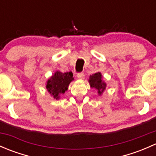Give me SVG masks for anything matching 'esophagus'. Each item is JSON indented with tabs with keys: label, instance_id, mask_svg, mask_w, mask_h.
I'll list each match as a JSON object with an SVG mask.
<instances>
[{
	"label": "esophagus",
	"instance_id": "esophagus-1",
	"mask_svg": "<svg viewBox=\"0 0 156 156\" xmlns=\"http://www.w3.org/2000/svg\"><path fill=\"white\" fill-rule=\"evenodd\" d=\"M77 77H78V79H84V74L83 73V72H80V73H78L77 74Z\"/></svg>",
	"mask_w": 156,
	"mask_h": 156
}]
</instances>
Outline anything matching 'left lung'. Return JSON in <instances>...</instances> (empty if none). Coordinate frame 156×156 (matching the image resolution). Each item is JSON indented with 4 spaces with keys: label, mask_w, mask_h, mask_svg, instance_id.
<instances>
[{
    "label": "left lung",
    "mask_w": 156,
    "mask_h": 156,
    "mask_svg": "<svg viewBox=\"0 0 156 156\" xmlns=\"http://www.w3.org/2000/svg\"><path fill=\"white\" fill-rule=\"evenodd\" d=\"M88 82L91 88L97 90L99 96H101L106 88V83L103 80V75L100 72L90 75Z\"/></svg>",
    "instance_id": "left-lung-1"
}]
</instances>
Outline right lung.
Listing matches in <instances>:
<instances>
[{
  "label": "right lung",
  "instance_id": "right-lung-1",
  "mask_svg": "<svg viewBox=\"0 0 156 156\" xmlns=\"http://www.w3.org/2000/svg\"><path fill=\"white\" fill-rule=\"evenodd\" d=\"M74 80L72 72H61L56 71L51 77L48 78L46 88L48 93L54 100H59L60 96L65 94L68 90L69 85Z\"/></svg>",
  "mask_w": 156,
  "mask_h": 156
}]
</instances>
